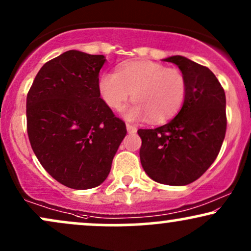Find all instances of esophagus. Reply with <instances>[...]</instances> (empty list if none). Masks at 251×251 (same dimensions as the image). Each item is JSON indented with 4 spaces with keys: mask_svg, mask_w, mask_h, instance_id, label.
Instances as JSON below:
<instances>
[{
    "mask_svg": "<svg viewBox=\"0 0 251 251\" xmlns=\"http://www.w3.org/2000/svg\"><path fill=\"white\" fill-rule=\"evenodd\" d=\"M126 128H127L128 133H134V132H137V127L131 125V124H126Z\"/></svg>",
    "mask_w": 251,
    "mask_h": 251,
    "instance_id": "1",
    "label": "esophagus"
}]
</instances>
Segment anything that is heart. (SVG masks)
<instances>
[{"label":"heart","instance_id":"1","mask_svg":"<svg viewBox=\"0 0 251 251\" xmlns=\"http://www.w3.org/2000/svg\"><path fill=\"white\" fill-rule=\"evenodd\" d=\"M98 88L103 102L117 111L132 96L134 102L123 113L126 119L149 117L151 122L162 123L181 108L188 93V82L179 70L150 60H133L122 63L117 73H103Z\"/></svg>","mask_w":251,"mask_h":251}]
</instances>
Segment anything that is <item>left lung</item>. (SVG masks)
Instances as JSON below:
<instances>
[{
    "label": "left lung",
    "instance_id": "left-lung-1",
    "mask_svg": "<svg viewBox=\"0 0 251 251\" xmlns=\"http://www.w3.org/2000/svg\"><path fill=\"white\" fill-rule=\"evenodd\" d=\"M178 66L188 82L180 111L165 125L138 129L139 155L151 179L174 186L188 185L217 158L226 131V93L208 67L185 56L164 59Z\"/></svg>",
    "mask_w": 251,
    "mask_h": 251
}]
</instances>
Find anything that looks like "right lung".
<instances>
[{"instance_id": "1", "label": "right lung", "mask_w": 251, "mask_h": 251, "mask_svg": "<svg viewBox=\"0 0 251 251\" xmlns=\"http://www.w3.org/2000/svg\"><path fill=\"white\" fill-rule=\"evenodd\" d=\"M106 57L68 50L46 62L27 96V131L43 169L75 190L107 178L126 126L100 98Z\"/></svg>"}]
</instances>
